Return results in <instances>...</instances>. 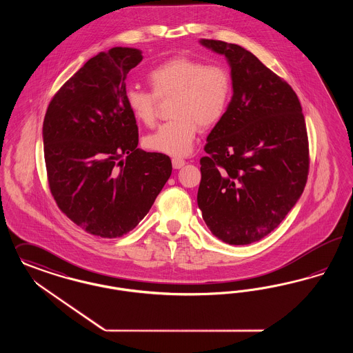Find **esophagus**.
Here are the masks:
<instances>
[{
	"mask_svg": "<svg viewBox=\"0 0 353 353\" xmlns=\"http://www.w3.org/2000/svg\"><path fill=\"white\" fill-rule=\"evenodd\" d=\"M172 165H173L174 170H180L185 165V160L180 159V157H173L172 159Z\"/></svg>",
	"mask_w": 353,
	"mask_h": 353,
	"instance_id": "34e87169",
	"label": "esophagus"
}]
</instances>
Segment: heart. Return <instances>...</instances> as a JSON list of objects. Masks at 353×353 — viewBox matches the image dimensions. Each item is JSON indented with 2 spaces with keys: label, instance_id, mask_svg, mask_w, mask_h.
I'll return each instance as SVG.
<instances>
[{
  "label": "heart",
  "instance_id": "heart-1",
  "mask_svg": "<svg viewBox=\"0 0 353 353\" xmlns=\"http://www.w3.org/2000/svg\"><path fill=\"white\" fill-rule=\"evenodd\" d=\"M151 90L130 86L125 102L132 118L151 126L157 115L159 99L173 97L170 122L144 138V147L170 156L189 155L199 126L209 128L222 121L232 97L230 72L188 57H172L148 72Z\"/></svg>",
  "mask_w": 353,
  "mask_h": 353
}]
</instances>
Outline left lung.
<instances>
[{
	"label": "left lung",
	"instance_id": "8db88e82",
	"mask_svg": "<svg viewBox=\"0 0 353 353\" xmlns=\"http://www.w3.org/2000/svg\"><path fill=\"white\" fill-rule=\"evenodd\" d=\"M231 68L228 110L208 137L198 208L218 239L244 245L263 239L303 193L309 141L296 92L238 44L201 39Z\"/></svg>",
	"mask_w": 353,
	"mask_h": 353
}]
</instances>
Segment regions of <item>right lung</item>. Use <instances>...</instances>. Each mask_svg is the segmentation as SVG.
<instances>
[{"instance_id":"obj_1","label":"right lung","mask_w":353,"mask_h":353,"mask_svg":"<svg viewBox=\"0 0 353 353\" xmlns=\"http://www.w3.org/2000/svg\"><path fill=\"white\" fill-rule=\"evenodd\" d=\"M141 59L128 47L89 59L57 90L43 122L52 197L74 225L101 238L138 226L172 173L168 156L137 148L125 92L127 73Z\"/></svg>"}]
</instances>
